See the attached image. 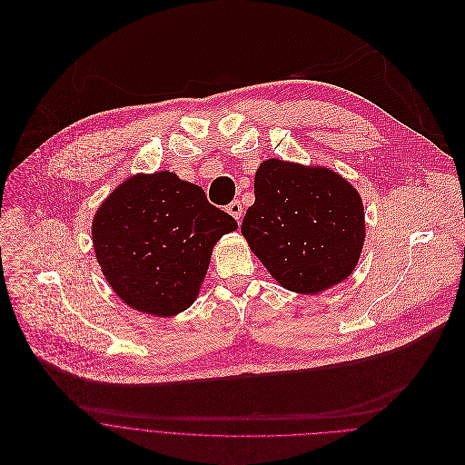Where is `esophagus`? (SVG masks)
<instances>
[{
  "label": "esophagus",
  "instance_id": "34e87169",
  "mask_svg": "<svg viewBox=\"0 0 465 465\" xmlns=\"http://www.w3.org/2000/svg\"><path fill=\"white\" fill-rule=\"evenodd\" d=\"M227 213L236 220V222H240L242 220V216H243V209H242V203L236 200V202H232L229 207H227Z\"/></svg>",
  "mask_w": 465,
  "mask_h": 465
}]
</instances>
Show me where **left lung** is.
I'll return each mask as SVG.
<instances>
[{"instance_id":"left-lung-1","label":"left lung","mask_w":465,"mask_h":465,"mask_svg":"<svg viewBox=\"0 0 465 465\" xmlns=\"http://www.w3.org/2000/svg\"><path fill=\"white\" fill-rule=\"evenodd\" d=\"M242 234L282 288L317 295L353 272L364 207L353 184L326 166L278 157L260 163Z\"/></svg>"}]
</instances>
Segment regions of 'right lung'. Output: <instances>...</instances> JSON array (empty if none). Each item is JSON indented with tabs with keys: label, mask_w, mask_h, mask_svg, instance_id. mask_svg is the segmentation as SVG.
Returning <instances> with one entry per match:
<instances>
[{
	"label": "right lung",
	"mask_w": 465,
	"mask_h": 465,
	"mask_svg": "<svg viewBox=\"0 0 465 465\" xmlns=\"http://www.w3.org/2000/svg\"><path fill=\"white\" fill-rule=\"evenodd\" d=\"M236 229L202 187L163 170L117 184L93 216L91 236L106 281L124 304L173 317L198 299L214 245Z\"/></svg>",
	"instance_id": "add662e5"
}]
</instances>
